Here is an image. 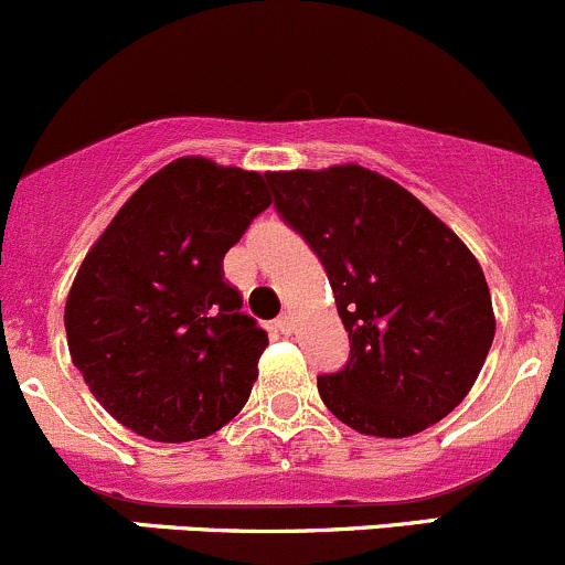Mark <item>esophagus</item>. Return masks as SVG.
Returning <instances> with one entry per match:
<instances>
[{"mask_svg":"<svg viewBox=\"0 0 565 565\" xmlns=\"http://www.w3.org/2000/svg\"><path fill=\"white\" fill-rule=\"evenodd\" d=\"M275 329L280 331V334H290V331H294V318L290 316H280L275 321Z\"/></svg>","mask_w":565,"mask_h":565,"instance_id":"1","label":"esophagus"}]
</instances>
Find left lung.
<instances>
[{"label":"left lung","instance_id":"left-lung-1","mask_svg":"<svg viewBox=\"0 0 565 565\" xmlns=\"http://www.w3.org/2000/svg\"><path fill=\"white\" fill-rule=\"evenodd\" d=\"M280 217L329 275L351 340L323 405L362 435L408 438L449 416L495 337L484 271L416 195L370 168L266 173Z\"/></svg>","mask_w":565,"mask_h":565}]
</instances>
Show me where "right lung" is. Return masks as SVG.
I'll use <instances>...</instances> for the list:
<instances>
[{"label": "right lung", "instance_id": "right-lung-1", "mask_svg": "<svg viewBox=\"0 0 565 565\" xmlns=\"http://www.w3.org/2000/svg\"><path fill=\"white\" fill-rule=\"evenodd\" d=\"M269 203L260 173L179 157L86 253L65 305L70 356L136 435L206 438L247 403L269 337L242 312L223 258Z\"/></svg>", "mask_w": 565, "mask_h": 565}]
</instances>
